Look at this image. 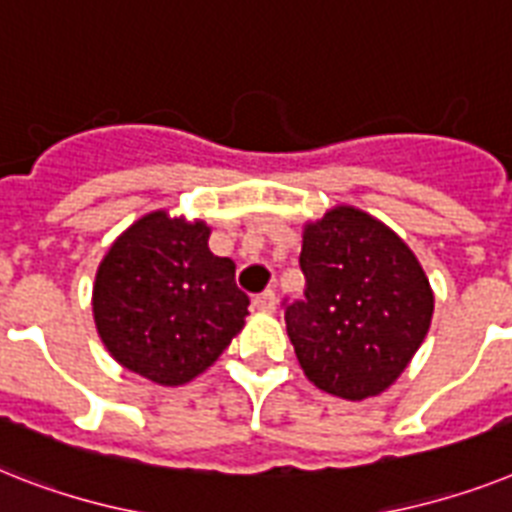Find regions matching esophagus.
Instances as JSON below:
<instances>
[{
  "mask_svg": "<svg viewBox=\"0 0 512 512\" xmlns=\"http://www.w3.org/2000/svg\"><path fill=\"white\" fill-rule=\"evenodd\" d=\"M252 305H255L260 313H273V310H276V294L270 292V289L263 294H257V297L252 299Z\"/></svg>",
  "mask_w": 512,
  "mask_h": 512,
  "instance_id": "34e87169",
  "label": "esophagus"
}]
</instances>
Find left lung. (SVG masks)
Instances as JSON below:
<instances>
[{"label":"left lung","mask_w":512,"mask_h":512,"mask_svg":"<svg viewBox=\"0 0 512 512\" xmlns=\"http://www.w3.org/2000/svg\"><path fill=\"white\" fill-rule=\"evenodd\" d=\"M305 302L286 334L305 376L342 400H368L402 376L429 334L434 292L413 249L352 205L302 226Z\"/></svg>","instance_id":"1"}]
</instances>
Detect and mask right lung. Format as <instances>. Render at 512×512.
<instances>
[{
	"label": "right lung",
	"instance_id": "right-lung-1",
	"mask_svg": "<svg viewBox=\"0 0 512 512\" xmlns=\"http://www.w3.org/2000/svg\"><path fill=\"white\" fill-rule=\"evenodd\" d=\"M210 226L168 210L134 220L97 268L91 310L126 371L160 386L205 373L244 328L249 297L236 265L207 247Z\"/></svg>",
	"mask_w": 512,
	"mask_h": 512
}]
</instances>
